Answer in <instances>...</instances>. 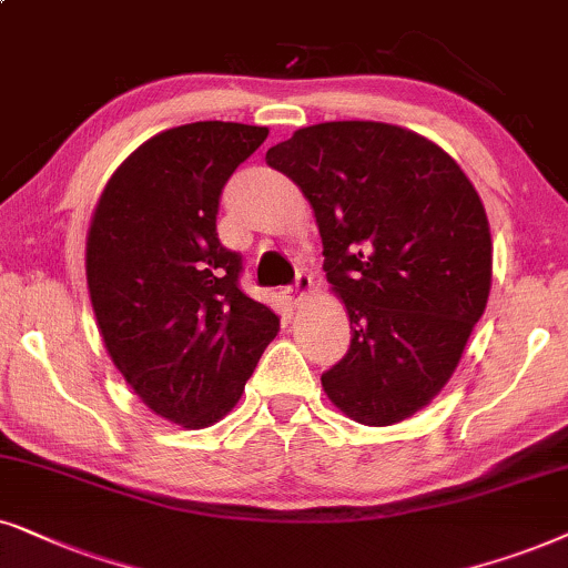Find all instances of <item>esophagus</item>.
<instances>
[{"label": "esophagus", "instance_id": "34e87169", "mask_svg": "<svg viewBox=\"0 0 568 568\" xmlns=\"http://www.w3.org/2000/svg\"><path fill=\"white\" fill-rule=\"evenodd\" d=\"M312 285H314L312 275H308V272H298L296 280H293V285H288V288L283 291L285 301H288V304H298V301L304 298L308 291H312Z\"/></svg>", "mask_w": 568, "mask_h": 568}]
</instances>
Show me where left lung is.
Wrapping results in <instances>:
<instances>
[{
    "instance_id": "8db88e82",
    "label": "left lung",
    "mask_w": 568,
    "mask_h": 568,
    "mask_svg": "<svg viewBox=\"0 0 568 568\" xmlns=\"http://www.w3.org/2000/svg\"><path fill=\"white\" fill-rule=\"evenodd\" d=\"M264 161L312 202L324 272L351 316V347L322 374L347 418L392 426L426 407L486 312L490 231L463 169L382 121L298 130Z\"/></svg>"
}]
</instances>
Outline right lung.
Wrapping results in <instances>:
<instances>
[{
  "label": "right lung",
  "mask_w": 568,
  "mask_h": 568,
  "mask_svg": "<svg viewBox=\"0 0 568 568\" xmlns=\"http://www.w3.org/2000/svg\"><path fill=\"white\" fill-rule=\"evenodd\" d=\"M267 126L194 121L155 134L105 184L88 231V291L111 361L150 410L213 426L239 403L277 314L241 291L217 239L225 181Z\"/></svg>",
  "instance_id": "obj_1"
}]
</instances>
